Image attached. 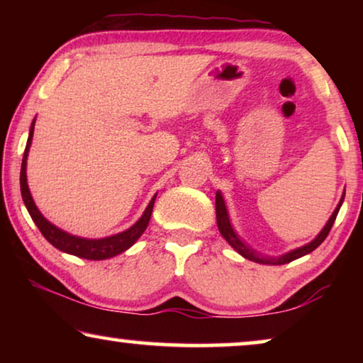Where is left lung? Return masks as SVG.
Instances as JSON below:
<instances>
[{
	"label": "left lung",
	"mask_w": 363,
	"mask_h": 363,
	"mask_svg": "<svg viewBox=\"0 0 363 363\" xmlns=\"http://www.w3.org/2000/svg\"><path fill=\"white\" fill-rule=\"evenodd\" d=\"M344 198H345V191L342 193V198H340L339 205L335 206V210L330 215L329 221L325 223V226L322 228L320 233L314 238V240H312L311 242H307V245H304V246L296 247V250H292V251H287L286 255H281V256H277V257L276 256L261 255V252H257L256 250H252L250 245H246V242L242 241L240 236H238V233L235 231V228H233L231 221H230V213H228L225 198H223L221 191H216V223H218V230H220L221 236L228 241V245H230L236 252H240L242 257H246V259H250L252 262H259V264H269V266L287 264V262H291V261H294V259H299V257L309 255V252L314 251L317 246L322 245V241L325 240L327 235H329L332 225H334V221H335V218H337V213H339L342 203H344Z\"/></svg>",
	"instance_id": "8db88e82"
}]
</instances>
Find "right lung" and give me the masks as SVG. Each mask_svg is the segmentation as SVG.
Instances as JSON below:
<instances>
[{
	"instance_id": "right-lung-1",
	"label": "right lung",
	"mask_w": 363,
	"mask_h": 363,
	"mask_svg": "<svg viewBox=\"0 0 363 363\" xmlns=\"http://www.w3.org/2000/svg\"><path fill=\"white\" fill-rule=\"evenodd\" d=\"M34 123H36V118L31 122V127H29V137L26 148H24L23 155V163H21V175H19V183H21V196L24 205L28 208V213L31 215L33 221L36 223L39 231L43 233V236L51 242L54 247H57L59 251L67 252V255L82 257V259H91V261H102L108 259V257H113L121 252L127 251L128 247L135 245V241L143 235V231L147 230L148 221H150L153 203H155L157 195L152 198L148 206L143 211V215L138 218L137 223L128 228V230L117 233V235L107 236V238H99V240H91V238H82V236H74L71 233L61 230L56 225H52L51 221H48L46 218L43 216V213L38 210L36 203H34L31 191H29L28 186V177H26V163H28V155H29V147H31L33 142V133H34Z\"/></svg>"
}]
</instances>
